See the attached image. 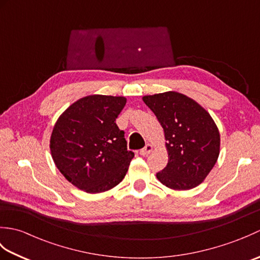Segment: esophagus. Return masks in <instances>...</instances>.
Segmentation results:
<instances>
[{"instance_id": "obj_1", "label": "esophagus", "mask_w": 260, "mask_h": 260, "mask_svg": "<svg viewBox=\"0 0 260 260\" xmlns=\"http://www.w3.org/2000/svg\"><path fill=\"white\" fill-rule=\"evenodd\" d=\"M152 150H153V146L151 144H146L145 147H143L142 150L140 151V154H141V155H143V156H146V155H148V154L152 152Z\"/></svg>"}]
</instances>
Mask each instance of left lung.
Segmentation results:
<instances>
[{
    "label": "left lung",
    "instance_id": "obj_1",
    "mask_svg": "<svg viewBox=\"0 0 260 260\" xmlns=\"http://www.w3.org/2000/svg\"><path fill=\"white\" fill-rule=\"evenodd\" d=\"M164 129L169 162L156 178L173 190H190L207 178L220 152L218 127L206 109L183 93L144 96Z\"/></svg>",
    "mask_w": 260,
    "mask_h": 260
}]
</instances>
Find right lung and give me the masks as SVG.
Instances as JSON below:
<instances>
[{"mask_svg": "<svg viewBox=\"0 0 260 260\" xmlns=\"http://www.w3.org/2000/svg\"><path fill=\"white\" fill-rule=\"evenodd\" d=\"M125 97L91 95L69 106L53 127V162L70 183L87 193L113 189L128 170L134 153L127 150L116 118Z\"/></svg>", "mask_w": 260, "mask_h": 260, "instance_id": "1", "label": "right lung"}]
</instances>
